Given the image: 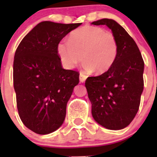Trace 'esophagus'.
Instances as JSON below:
<instances>
[{
  "instance_id": "esophagus-1",
  "label": "esophagus",
  "mask_w": 157,
  "mask_h": 157,
  "mask_svg": "<svg viewBox=\"0 0 157 157\" xmlns=\"http://www.w3.org/2000/svg\"><path fill=\"white\" fill-rule=\"evenodd\" d=\"M86 78H87V77H86V76L83 73L80 72V81L81 82V83H83V82H85V80H86Z\"/></svg>"
}]
</instances>
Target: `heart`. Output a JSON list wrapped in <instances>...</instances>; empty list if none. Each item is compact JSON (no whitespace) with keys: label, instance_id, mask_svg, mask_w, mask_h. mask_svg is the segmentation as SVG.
Masks as SVG:
<instances>
[{"label":"heart","instance_id":"1","mask_svg":"<svg viewBox=\"0 0 157 157\" xmlns=\"http://www.w3.org/2000/svg\"><path fill=\"white\" fill-rule=\"evenodd\" d=\"M57 51L66 68H74L83 60L86 71L102 74L115 63L118 45L112 33L99 26H85L72 32L69 41H60Z\"/></svg>","mask_w":157,"mask_h":157}]
</instances>
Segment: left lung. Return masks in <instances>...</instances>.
<instances>
[{
	"instance_id": "obj_1",
	"label": "left lung",
	"mask_w": 157,
	"mask_h": 157,
	"mask_svg": "<svg viewBox=\"0 0 157 157\" xmlns=\"http://www.w3.org/2000/svg\"><path fill=\"white\" fill-rule=\"evenodd\" d=\"M93 25H106L116 38L118 53L106 72L89 77L85 82L95 121L110 130L129 125L139 109L144 90V62L134 39L125 29L111 19H102Z\"/></svg>"
}]
</instances>
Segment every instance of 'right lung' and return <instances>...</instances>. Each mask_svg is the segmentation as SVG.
I'll return each instance as SVG.
<instances>
[{
	"instance_id": "right-lung-1",
	"label": "right lung",
	"mask_w": 157,
	"mask_h": 157,
	"mask_svg": "<svg viewBox=\"0 0 157 157\" xmlns=\"http://www.w3.org/2000/svg\"><path fill=\"white\" fill-rule=\"evenodd\" d=\"M80 25L42 22L16 50L13 86L17 110L25 126L36 134H50L64 122L67 103L79 83L80 74L63 68L57 45Z\"/></svg>"
}]
</instances>
